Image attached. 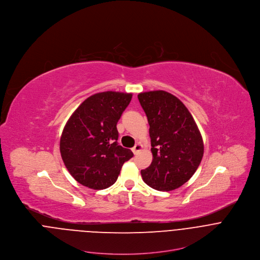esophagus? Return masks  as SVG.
<instances>
[{"instance_id": "esophagus-1", "label": "esophagus", "mask_w": 260, "mask_h": 260, "mask_svg": "<svg viewBox=\"0 0 260 260\" xmlns=\"http://www.w3.org/2000/svg\"><path fill=\"white\" fill-rule=\"evenodd\" d=\"M142 148H143V145L140 144V143H137V144L132 148V151H133L134 154H137L140 150H142Z\"/></svg>"}]
</instances>
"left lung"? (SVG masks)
I'll list each match as a JSON object with an SVG mask.
<instances>
[{"label": "left lung", "instance_id": "obj_1", "mask_svg": "<svg viewBox=\"0 0 260 260\" xmlns=\"http://www.w3.org/2000/svg\"><path fill=\"white\" fill-rule=\"evenodd\" d=\"M148 119L153 160L141 170L153 189L171 191L186 183L197 170L204 152L200 131L185 105L174 95L158 90L140 93Z\"/></svg>", "mask_w": 260, "mask_h": 260}]
</instances>
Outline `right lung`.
Instances as JSON below:
<instances>
[{"mask_svg":"<svg viewBox=\"0 0 260 260\" xmlns=\"http://www.w3.org/2000/svg\"><path fill=\"white\" fill-rule=\"evenodd\" d=\"M131 93L107 91L87 98L67 121L60 139L63 162L82 185L100 190L113 185L123 164L133 157L118 144L117 122Z\"/></svg>","mask_w":260,"mask_h":260,"instance_id":"add662e5","label":"right lung"}]
</instances>
